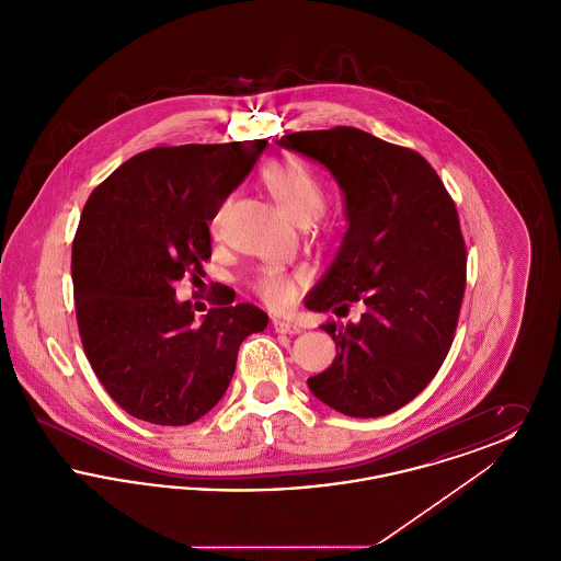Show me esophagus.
Returning a JSON list of instances; mask_svg holds the SVG:
<instances>
[{
    "instance_id": "obj_1",
    "label": "esophagus",
    "mask_w": 561,
    "mask_h": 561,
    "mask_svg": "<svg viewBox=\"0 0 561 561\" xmlns=\"http://www.w3.org/2000/svg\"><path fill=\"white\" fill-rule=\"evenodd\" d=\"M273 328L279 334H298L300 325L296 321L282 320V318H273Z\"/></svg>"
}]
</instances>
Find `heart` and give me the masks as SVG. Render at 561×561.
Returning a JSON list of instances; mask_svg holds the SVG:
<instances>
[{"mask_svg": "<svg viewBox=\"0 0 561 561\" xmlns=\"http://www.w3.org/2000/svg\"><path fill=\"white\" fill-rule=\"evenodd\" d=\"M261 181L271 197L293 222H311L323 208V187L320 179L300 161L277 160L261 172ZM222 218V208L213 216L216 231ZM256 294L268 305H288L296 294V277L279 267H268L254 282Z\"/></svg>", "mask_w": 561, "mask_h": 561, "instance_id": "heart-1", "label": "heart"}]
</instances>
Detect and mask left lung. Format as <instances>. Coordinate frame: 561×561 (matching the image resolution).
I'll return each instance as SVG.
<instances>
[{
	"label": "left lung",
	"mask_w": 561,
	"mask_h": 561,
	"mask_svg": "<svg viewBox=\"0 0 561 561\" xmlns=\"http://www.w3.org/2000/svg\"><path fill=\"white\" fill-rule=\"evenodd\" d=\"M277 145L328 168L345 197L347 233L307 309L343 318L353 302L366 307L357 323L321 325L336 357L307 385L347 416L391 414L453 345L467 279L453 197L423 156L357 128L286 134Z\"/></svg>",
	"instance_id": "left-lung-1"
}]
</instances>
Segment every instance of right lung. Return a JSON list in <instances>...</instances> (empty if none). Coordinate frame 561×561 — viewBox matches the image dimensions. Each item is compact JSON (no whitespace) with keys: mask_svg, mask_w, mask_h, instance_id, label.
I'll return each mask as SVG.
<instances>
[{"mask_svg":"<svg viewBox=\"0 0 561 561\" xmlns=\"http://www.w3.org/2000/svg\"><path fill=\"white\" fill-rule=\"evenodd\" d=\"M265 138L156 147L124 161L88 197L71 275L81 345L108 396L134 419L191 425L225 396L241 341L267 328L250 302L195 321L174 282L204 273L210 222Z\"/></svg>","mask_w":561,"mask_h":561,"instance_id":"obj_1","label":"right lung"}]
</instances>
